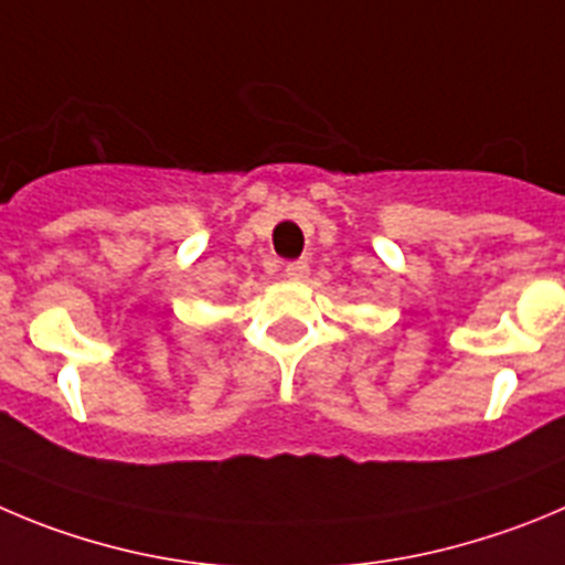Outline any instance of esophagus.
<instances>
[{"label":"esophagus","instance_id":"1","mask_svg":"<svg viewBox=\"0 0 565 565\" xmlns=\"http://www.w3.org/2000/svg\"><path fill=\"white\" fill-rule=\"evenodd\" d=\"M284 273H287V278H292V281H303V278L309 276V262H303V258L289 262V265L284 267Z\"/></svg>","mask_w":565,"mask_h":565}]
</instances>
